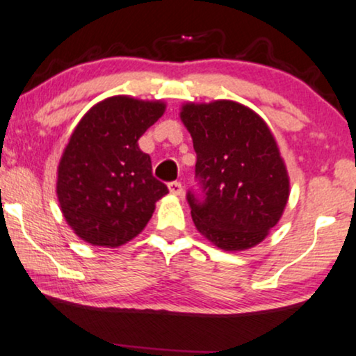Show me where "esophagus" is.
<instances>
[{"label":"esophagus","instance_id":"obj_1","mask_svg":"<svg viewBox=\"0 0 356 356\" xmlns=\"http://www.w3.org/2000/svg\"><path fill=\"white\" fill-rule=\"evenodd\" d=\"M168 189H170V193L173 194V196H181V194H183V186H181V183H179V181L170 183Z\"/></svg>","mask_w":356,"mask_h":356}]
</instances>
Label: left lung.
<instances>
[{
    "instance_id": "obj_1",
    "label": "left lung",
    "mask_w": 356,
    "mask_h": 356,
    "mask_svg": "<svg viewBox=\"0 0 356 356\" xmlns=\"http://www.w3.org/2000/svg\"><path fill=\"white\" fill-rule=\"evenodd\" d=\"M179 118L193 138L202 197L188 202L197 232L223 251H245L279 223L290 178L264 120L233 100L181 105Z\"/></svg>"
}]
</instances>
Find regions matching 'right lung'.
Masks as SVG:
<instances>
[{
    "instance_id": "right-lung-1",
    "label": "right lung",
    "mask_w": 356,
    "mask_h": 356,
    "mask_svg": "<svg viewBox=\"0 0 356 356\" xmlns=\"http://www.w3.org/2000/svg\"><path fill=\"white\" fill-rule=\"evenodd\" d=\"M165 102L113 95L79 120L56 170L63 217L92 246L118 248L144 230L168 193L152 177L138 140L165 113Z\"/></svg>"
}]
</instances>
